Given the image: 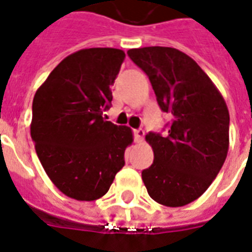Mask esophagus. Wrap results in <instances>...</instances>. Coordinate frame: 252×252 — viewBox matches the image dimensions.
Listing matches in <instances>:
<instances>
[{
    "mask_svg": "<svg viewBox=\"0 0 252 252\" xmlns=\"http://www.w3.org/2000/svg\"><path fill=\"white\" fill-rule=\"evenodd\" d=\"M144 135H145V131L144 129H136L135 131V141L136 143H141L143 139H144Z\"/></svg>",
    "mask_w": 252,
    "mask_h": 252,
    "instance_id": "1",
    "label": "esophagus"
}]
</instances>
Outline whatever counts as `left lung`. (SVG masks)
Wrapping results in <instances>:
<instances>
[{
    "label": "left lung",
    "mask_w": 252,
    "mask_h": 252,
    "mask_svg": "<svg viewBox=\"0 0 252 252\" xmlns=\"http://www.w3.org/2000/svg\"><path fill=\"white\" fill-rule=\"evenodd\" d=\"M128 56L150 77L161 111L173 117L165 135L145 136L154 163L141 172L144 186L159 204L186 206L206 192L227 158V104L196 61L180 50L147 46Z\"/></svg>",
    "instance_id": "left-lung-1"
}]
</instances>
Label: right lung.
<instances>
[{"label": "right lung", "mask_w": 252, "mask_h": 252, "mask_svg": "<svg viewBox=\"0 0 252 252\" xmlns=\"http://www.w3.org/2000/svg\"><path fill=\"white\" fill-rule=\"evenodd\" d=\"M126 53L115 48L74 52L37 89L31 135L46 175L66 196L92 202L108 192L133 141L129 126L105 120Z\"/></svg>", "instance_id": "right-lung-1"}]
</instances>
